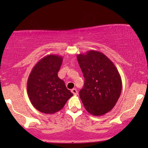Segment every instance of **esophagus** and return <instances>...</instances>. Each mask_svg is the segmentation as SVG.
<instances>
[{
	"instance_id": "34e87169",
	"label": "esophagus",
	"mask_w": 148,
	"mask_h": 148,
	"mask_svg": "<svg viewBox=\"0 0 148 148\" xmlns=\"http://www.w3.org/2000/svg\"><path fill=\"white\" fill-rule=\"evenodd\" d=\"M71 92H72L73 94L74 95H77V94H78V92H77V90L75 88L72 89V90H71Z\"/></svg>"
}]
</instances>
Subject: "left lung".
I'll list each match as a JSON object with an SVG mask.
<instances>
[{
  "instance_id": "left-lung-1",
  "label": "left lung",
  "mask_w": 148,
  "mask_h": 148,
  "mask_svg": "<svg viewBox=\"0 0 148 148\" xmlns=\"http://www.w3.org/2000/svg\"><path fill=\"white\" fill-rule=\"evenodd\" d=\"M85 78L79 96L90 114L102 116L112 110L122 90V80L114 63L102 52L90 50L77 56Z\"/></svg>"
}]
</instances>
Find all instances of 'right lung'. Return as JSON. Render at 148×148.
Returning <instances> with one entry per match:
<instances>
[{"label": "right lung", "mask_w": 148, "mask_h": 148, "mask_svg": "<svg viewBox=\"0 0 148 148\" xmlns=\"http://www.w3.org/2000/svg\"><path fill=\"white\" fill-rule=\"evenodd\" d=\"M62 57L48 54L32 69L27 83V94L34 108L45 114L61 110L73 94L58 77Z\"/></svg>", "instance_id": "obj_1"}]
</instances>
